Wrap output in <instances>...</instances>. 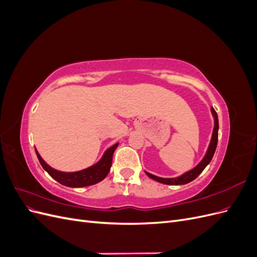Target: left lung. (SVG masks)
I'll return each instance as SVG.
<instances>
[{
	"label": "left lung",
	"mask_w": 257,
	"mask_h": 257,
	"mask_svg": "<svg viewBox=\"0 0 257 257\" xmlns=\"http://www.w3.org/2000/svg\"><path fill=\"white\" fill-rule=\"evenodd\" d=\"M211 113L213 115L214 119V127H213V132H212V136H211V141H210L208 150L205 154L204 159L200 161L199 164L197 166L194 167L193 169L189 170V172L184 173L183 175L176 177V178H161L158 176H154L150 173L145 172L147 174L148 177H150L153 180L161 182L163 184H168V185H181V184H186L191 181H193L194 179H196L203 170L206 168V166L211 162L213 154L215 152L216 149V145H217V133H219V120H217V114L215 112V110L213 109V107L211 108Z\"/></svg>",
	"instance_id": "left-lung-1"
}]
</instances>
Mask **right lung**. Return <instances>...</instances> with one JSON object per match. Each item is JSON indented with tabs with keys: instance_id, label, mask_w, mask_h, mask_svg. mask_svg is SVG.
I'll list each match as a JSON object with an SVG mask.
<instances>
[{
	"instance_id": "1",
	"label": "right lung",
	"mask_w": 257,
	"mask_h": 257,
	"mask_svg": "<svg viewBox=\"0 0 257 257\" xmlns=\"http://www.w3.org/2000/svg\"><path fill=\"white\" fill-rule=\"evenodd\" d=\"M118 145L119 144H115L110 148H108V149L105 151V153L103 154L102 159H100L96 164L92 165L85 169L79 170V172H74V173L60 172V170L50 167L47 163L42 159L40 153L37 152L36 149H35V152L43 168L54 179V180H57L59 183L63 184L65 186H69V188H83V186L93 185L99 181L104 180L110 170L111 163H112V155Z\"/></svg>"
}]
</instances>
